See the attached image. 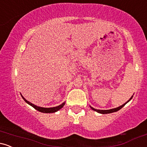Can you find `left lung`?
Wrapping results in <instances>:
<instances>
[{"mask_svg":"<svg viewBox=\"0 0 147 147\" xmlns=\"http://www.w3.org/2000/svg\"><path fill=\"white\" fill-rule=\"evenodd\" d=\"M133 96H132V97H131V98H130V99H129V100H128L127 102H126L125 103V104H122V106H119V107H117V108H115V109H110V110H98V109H94V108L91 107V106H90V107L91 108V109H92V110L95 111H96V112H97V113H102V114H107V113H114V112H116V111H117L120 110V109H122V107H124V106H125V104H127V103L129 102V101L131 100V99L133 98Z\"/></svg>","mask_w":147,"mask_h":147,"instance_id":"1","label":"left lung"}]
</instances>
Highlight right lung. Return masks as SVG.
<instances>
[{"instance_id":"obj_1","label":"right lung","mask_w":147,"mask_h":147,"mask_svg":"<svg viewBox=\"0 0 147 147\" xmlns=\"http://www.w3.org/2000/svg\"><path fill=\"white\" fill-rule=\"evenodd\" d=\"M22 98L24 99V101L26 103H28V104L30 106H32L33 108H34L36 110H37L38 111H39V112H41V113H55L57 112V111H58L59 110H60L61 108H63V106L65 105V102H63V104H61V105L58 106H56V107H52V108H43V107H39V106H37L36 105H34V104H32L31 102H28V100H26L24 97H23V95H21Z\"/></svg>"}]
</instances>
